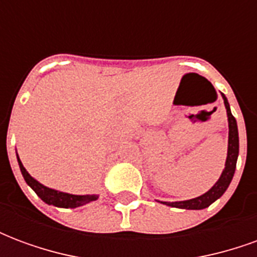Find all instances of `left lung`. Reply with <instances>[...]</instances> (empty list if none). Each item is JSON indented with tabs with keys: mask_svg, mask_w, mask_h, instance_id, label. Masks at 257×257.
I'll use <instances>...</instances> for the list:
<instances>
[{
	"mask_svg": "<svg viewBox=\"0 0 257 257\" xmlns=\"http://www.w3.org/2000/svg\"><path fill=\"white\" fill-rule=\"evenodd\" d=\"M223 96L224 100V106L227 110V117H228V150H227V160L224 171L221 173L219 180L216 184L201 197L197 198L187 199V201H176V202H162V204L168 205V206H173V208H182V209H204L206 206H209L212 202H215L216 199L220 198L224 194L227 187L230 186L235 172V165H237L238 158V150H239V140H238V128L237 121L231 114L228 101H227L226 96Z\"/></svg>",
	"mask_w": 257,
	"mask_h": 257,
	"instance_id": "1",
	"label": "left lung"
}]
</instances>
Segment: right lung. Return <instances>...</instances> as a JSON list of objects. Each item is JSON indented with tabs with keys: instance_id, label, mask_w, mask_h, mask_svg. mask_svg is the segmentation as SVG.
<instances>
[{
	"instance_id": "right-lung-1",
	"label": "right lung",
	"mask_w": 257,
	"mask_h": 257,
	"mask_svg": "<svg viewBox=\"0 0 257 257\" xmlns=\"http://www.w3.org/2000/svg\"><path fill=\"white\" fill-rule=\"evenodd\" d=\"M18 162H19L20 171H22V175L25 178L26 183L29 184L31 189L36 191L37 195L44 202H47L48 205H53V206H58V208H77V206L89 204L92 201L97 199V195H74V194L62 193V191H58V190L45 187L41 183H38L36 179L31 178L29 172L26 171V168L23 167L19 157H18Z\"/></svg>"
}]
</instances>
